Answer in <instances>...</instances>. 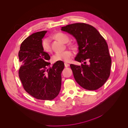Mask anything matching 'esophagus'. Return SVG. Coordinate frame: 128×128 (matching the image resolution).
I'll return each mask as SVG.
<instances>
[{
    "mask_svg": "<svg viewBox=\"0 0 128 128\" xmlns=\"http://www.w3.org/2000/svg\"><path fill=\"white\" fill-rule=\"evenodd\" d=\"M64 65H65V67H68L70 66V64H67V63H64Z\"/></svg>",
    "mask_w": 128,
    "mask_h": 128,
    "instance_id": "obj_1",
    "label": "esophagus"
}]
</instances>
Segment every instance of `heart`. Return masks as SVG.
I'll return each instance as SVG.
<instances>
[{
	"instance_id": "obj_1",
	"label": "heart",
	"mask_w": 128,
	"mask_h": 128,
	"mask_svg": "<svg viewBox=\"0 0 128 128\" xmlns=\"http://www.w3.org/2000/svg\"><path fill=\"white\" fill-rule=\"evenodd\" d=\"M54 38L64 43H67L68 42L70 38L69 37L62 33H56L54 36ZM71 49L72 50L76 49V46L72 43H70L68 44ZM41 47L42 51L44 52L49 54L52 52V47H51L50 41L48 38H45L42 39L41 42ZM72 54L69 50H65L63 52L56 53L55 54L52 58V59L54 62H56L59 61H62L65 62H69L72 58Z\"/></svg>"
}]
</instances>
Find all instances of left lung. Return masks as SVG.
<instances>
[{
	"label": "left lung",
	"mask_w": 128,
	"mask_h": 128,
	"mask_svg": "<svg viewBox=\"0 0 128 128\" xmlns=\"http://www.w3.org/2000/svg\"><path fill=\"white\" fill-rule=\"evenodd\" d=\"M61 30L76 38L79 52L74 60L84 62L80 66L70 65L76 82L90 90L102 86L110 75L112 63L105 39L95 28L85 23L68 24Z\"/></svg>",
	"instance_id": "obj_1"
}]
</instances>
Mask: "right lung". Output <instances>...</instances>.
Masks as SVG:
<instances>
[{"label": "right lung", "instance_id": "right-lung-1", "mask_svg": "<svg viewBox=\"0 0 128 128\" xmlns=\"http://www.w3.org/2000/svg\"><path fill=\"white\" fill-rule=\"evenodd\" d=\"M46 32L33 33L22 42L18 53L21 64L18 74L24 90L29 95L39 100H52L61 90L64 64L56 62L48 67L50 57L41 47L42 39Z\"/></svg>", "mask_w": 128, "mask_h": 128}]
</instances>
